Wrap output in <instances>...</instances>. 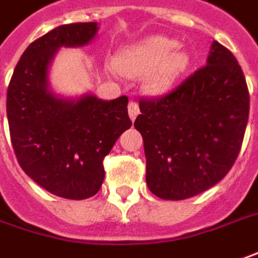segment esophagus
I'll list each match as a JSON object with an SVG mask.
<instances>
[{
	"mask_svg": "<svg viewBox=\"0 0 258 258\" xmlns=\"http://www.w3.org/2000/svg\"><path fill=\"white\" fill-rule=\"evenodd\" d=\"M140 114V107H138V104L137 103H134V101H131L128 104V115H130V118L134 121L136 120V117L137 115Z\"/></svg>",
	"mask_w": 258,
	"mask_h": 258,
	"instance_id": "34e87169",
	"label": "esophagus"
}]
</instances>
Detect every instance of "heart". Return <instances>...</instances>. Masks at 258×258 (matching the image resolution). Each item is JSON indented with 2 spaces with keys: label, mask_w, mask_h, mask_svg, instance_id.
I'll use <instances>...</instances> for the list:
<instances>
[{
  "label": "heart",
  "mask_w": 258,
  "mask_h": 258,
  "mask_svg": "<svg viewBox=\"0 0 258 258\" xmlns=\"http://www.w3.org/2000/svg\"><path fill=\"white\" fill-rule=\"evenodd\" d=\"M178 41L164 35H152L118 52L115 68L122 76L143 79V90L151 96H164L173 89L190 64L188 50L178 48Z\"/></svg>",
  "instance_id": "b5f03b06"
}]
</instances>
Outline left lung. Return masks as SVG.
<instances>
[{"mask_svg":"<svg viewBox=\"0 0 258 258\" xmlns=\"http://www.w3.org/2000/svg\"><path fill=\"white\" fill-rule=\"evenodd\" d=\"M248 107L243 70L213 41L206 66L164 97L140 100L134 127L143 136L148 189L182 201L223 179L241 148Z\"/></svg>","mask_w":258,"mask_h":258,"instance_id":"obj_1","label":"left lung"}]
</instances>
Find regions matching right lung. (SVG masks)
<instances>
[{"instance_id": "right-lung-1", "label": "right lung", "mask_w": 258, "mask_h": 258, "mask_svg": "<svg viewBox=\"0 0 258 258\" xmlns=\"http://www.w3.org/2000/svg\"><path fill=\"white\" fill-rule=\"evenodd\" d=\"M97 22L60 25L32 42L15 66L7 93L12 148L24 172L48 192L82 201L104 180L103 159L131 127L128 99L101 100L92 93L53 92L49 69L60 48L85 46Z\"/></svg>"}]
</instances>
